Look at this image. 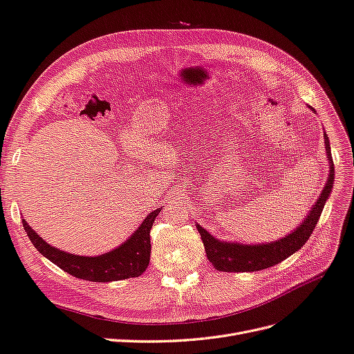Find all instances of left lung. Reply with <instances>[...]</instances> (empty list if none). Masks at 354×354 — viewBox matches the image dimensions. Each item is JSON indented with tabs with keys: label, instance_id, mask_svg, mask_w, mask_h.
<instances>
[{
	"label": "left lung",
	"instance_id": "8db88e82",
	"mask_svg": "<svg viewBox=\"0 0 354 354\" xmlns=\"http://www.w3.org/2000/svg\"><path fill=\"white\" fill-rule=\"evenodd\" d=\"M310 108V106H308ZM313 111V108H310ZM325 138V148H326V158L329 163V174L326 184L320 191L319 198L315 201V205L310 209L304 221L285 237L277 239L274 241H267V243H255V245H245L239 241H224L207 233L200 224H196L198 233L203 240L206 249L207 259L212 262L216 270L227 271V272H250L259 271L268 267L279 264L283 259L289 258L292 254H295L302 246L307 243L308 237L315 230L323 207H325L326 200L332 193L335 179V169L334 161L330 156V145L326 132L323 133Z\"/></svg>",
	"mask_w": 354,
	"mask_h": 354
}]
</instances>
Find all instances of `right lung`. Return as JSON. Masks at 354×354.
Segmentation results:
<instances>
[{
	"label": "right lung",
	"instance_id": "right-lung-1",
	"mask_svg": "<svg viewBox=\"0 0 354 354\" xmlns=\"http://www.w3.org/2000/svg\"><path fill=\"white\" fill-rule=\"evenodd\" d=\"M158 212L160 207L149 212L148 216L142 221V224L120 246L106 252V254L96 257L68 254V252L62 249L48 245L44 239L39 237L28 225L25 219H22V224L35 249L48 261H52L59 268H62L68 274L77 279L105 283V281H117L130 277H138L147 270L151 255L149 231L154 224V219L157 218Z\"/></svg>",
	"mask_w": 354,
	"mask_h": 354
}]
</instances>
